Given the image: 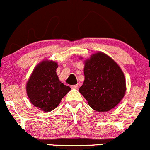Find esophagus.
<instances>
[{"instance_id": "34e87169", "label": "esophagus", "mask_w": 150, "mask_h": 150, "mask_svg": "<svg viewBox=\"0 0 150 150\" xmlns=\"http://www.w3.org/2000/svg\"><path fill=\"white\" fill-rule=\"evenodd\" d=\"M71 88H73V89H77L79 88V85H78V84H76V85H73V86H71Z\"/></svg>"}]
</instances>
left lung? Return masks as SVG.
<instances>
[{
    "mask_svg": "<svg viewBox=\"0 0 150 150\" xmlns=\"http://www.w3.org/2000/svg\"><path fill=\"white\" fill-rule=\"evenodd\" d=\"M83 71L85 80L79 92L93 110L105 112L120 103L126 93V80L114 59L98 52L86 59Z\"/></svg>",
    "mask_w": 150,
    "mask_h": 150,
    "instance_id": "1",
    "label": "left lung"
}]
</instances>
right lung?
<instances>
[{
    "label": "right lung",
    "instance_id": "1",
    "mask_svg": "<svg viewBox=\"0 0 150 150\" xmlns=\"http://www.w3.org/2000/svg\"><path fill=\"white\" fill-rule=\"evenodd\" d=\"M57 67V63L54 61L40 62L26 83V93L31 103L43 112L55 109L71 90L59 80L56 73Z\"/></svg>",
    "mask_w": 150,
    "mask_h": 150
}]
</instances>
